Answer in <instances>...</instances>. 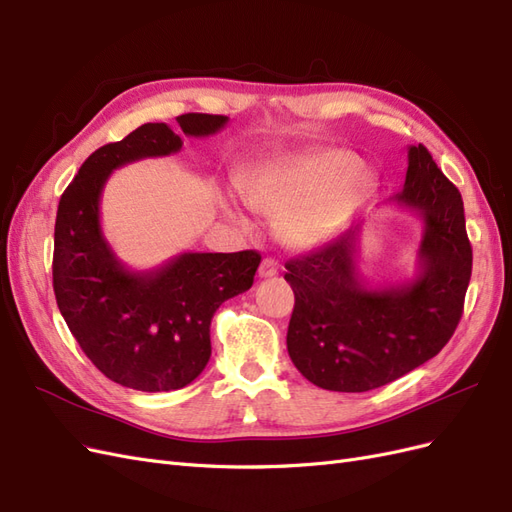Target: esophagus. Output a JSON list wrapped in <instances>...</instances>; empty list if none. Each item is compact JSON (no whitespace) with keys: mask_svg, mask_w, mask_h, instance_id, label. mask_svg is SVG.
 Wrapping results in <instances>:
<instances>
[{"mask_svg":"<svg viewBox=\"0 0 512 512\" xmlns=\"http://www.w3.org/2000/svg\"><path fill=\"white\" fill-rule=\"evenodd\" d=\"M277 269H280V265H277L275 258H265L260 262L258 273H260V277H273L277 273Z\"/></svg>","mask_w":512,"mask_h":512,"instance_id":"34e87169","label":"esophagus"}]
</instances>
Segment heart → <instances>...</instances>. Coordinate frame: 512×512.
Instances as JSON below:
<instances>
[{
    "label": "heart",
    "mask_w": 512,
    "mask_h": 512,
    "mask_svg": "<svg viewBox=\"0 0 512 512\" xmlns=\"http://www.w3.org/2000/svg\"><path fill=\"white\" fill-rule=\"evenodd\" d=\"M369 175L346 151L275 164L243 188L254 209L286 218L288 243L307 247L327 239L363 198Z\"/></svg>",
    "instance_id": "b5f03b06"
}]
</instances>
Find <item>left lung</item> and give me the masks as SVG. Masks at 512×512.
<instances>
[{
  "label": "left lung",
  "mask_w": 512,
  "mask_h": 512,
  "mask_svg": "<svg viewBox=\"0 0 512 512\" xmlns=\"http://www.w3.org/2000/svg\"><path fill=\"white\" fill-rule=\"evenodd\" d=\"M391 200L421 215L412 282L369 288L356 265L361 220L318 252L286 262L294 292L288 354L320 389L365 393L433 359L453 337L472 275L463 200L427 147L408 149L404 190Z\"/></svg>",
  "instance_id": "left-lung-1"
}]
</instances>
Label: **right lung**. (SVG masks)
I'll list each match as a JSON object with an SVG mask.
<instances>
[{
    "label": "right lung",
    "mask_w": 512,
    "mask_h": 512,
    "mask_svg": "<svg viewBox=\"0 0 512 512\" xmlns=\"http://www.w3.org/2000/svg\"><path fill=\"white\" fill-rule=\"evenodd\" d=\"M228 117L185 113V136H209ZM181 136L166 123H145L123 141L96 149L61 194L55 220L53 290L61 316L87 359L134 391L183 389L211 356V318L224 301L250 290L260 265L256 250L185 252L153 271H130L100 228V196L115 168L170 156Z\"/></svg>",
    "instance_id": "add662e5"
}]
</instances>
